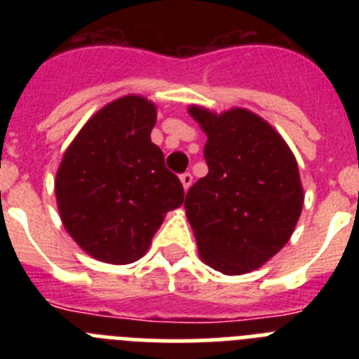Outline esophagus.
<instances>
[{
	"label": "esophagus",
	"mask_w": 359,
	"mask_h": 359,
	"mask_svg": "<svg viewBox=\"0 0 359 359\" xmlns=\"http://www.w3.org/2000/svg\"><path fill=\"white\" fill-rule=\"evenodd\" d=\"M180 180H182L183 189L189 190V187L192 185V180H194V177H192V174H190V172H183L182 176H180Z\"/></svg>",
	"instance_id": "esophagus-1"
}]
</instances>
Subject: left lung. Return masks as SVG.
Listing matches in <instances>:
<instances>
[{"label":"left lung","mask_w":359,"mask_h":359,"mask_svg":"<svg viewBox=\"0 0 359 359\" xmlns=\"http://www.w3.org/2000/svg\"><path fill=\"white\" fill-rule=\"evenodd\" d=\"M190 116L207 133L208 174L185 198L199 257L215 271L261 268L290 241L304 205L293 152L266 120L243 107Z\"/></svg>","instance_id":"8db88e82"}]
</instances>
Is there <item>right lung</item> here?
<instances>
[{
    "label": "right lung",
    "mask_w": 359,
    "mask_h": 359,
    "mask_svg": "<svg viewBox=\"0 0 359 359\" xmlns=\"http://www.w3.org/2000/svg\"><path fill=\"white\" fill-rule=\"evenodd\" d=\"M156 106L128 95L95 113L66 149L55 198L66 231L88 255L129 264L147 252L185 192L151 142Z\"/></svg>",
    "instance_id": "1"
}]
</instances>
